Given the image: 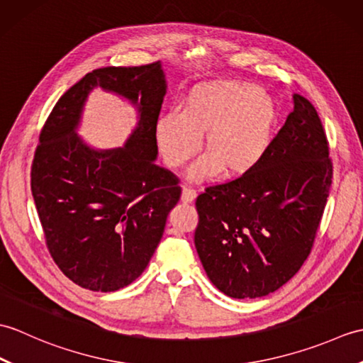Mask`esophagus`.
Here are the masks:
<instances>
[{
    "label": "esophagus",
    "instance_id": "1",
    "mask_svg": "<svg viewBox=\"0 0 363 363\" xmlns=\"http://www.w3.org/2000/svg\"><path fill=\"white\" fill-rule=\"evenodd\" d=\"M196 196V191L190 187H184L182 189V195H181V201L182 203H191Z\"/></svg>",
    "mask_w": 363,
    "mask_h": 363
}]
</instances>
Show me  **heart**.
Returning a JSON list of instances; mask_svg holds the SVG:
<instances>
[{
    "label": "heart",
    "instance_id": "heart-1",
    "mask_svg": "<svg viewBox=\"0 0 363 363\" xmlns=\"http://www.w3.org/2000/svg\"><path fill=\"white\" fill-rule=\"evenodd\" d=\"M274 99L252 82L199 84L181 101V113L168 112L154 126L162 160L179 168L201 148L206 156L189 169L191 181H209L220 172L238 177L256 168L273 140Z\"/></svg>",
    "mask_w": 363,
    "mask_h": 363
}]
</instances>
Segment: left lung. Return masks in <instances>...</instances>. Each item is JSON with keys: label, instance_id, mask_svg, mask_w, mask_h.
I'll use <instances>...</instances> for the list:
<instances>
[{"label": "left lung", "instance_id": "obj_1", "mask_svg": "<svg viewBox=\"0 0 363 363\" xmlns=\"http://www.w3.org/2000/svg\"><path fill=\"white\" fill-rule=\"evenodd\" d=\"M333 184L321 120L309 99L293 112L260 164L196 198L195 246L225 295L260 298L289 282L311 254Z\"/></svg>", "mask_w": 363, "mask_h": 363}]
</instances>
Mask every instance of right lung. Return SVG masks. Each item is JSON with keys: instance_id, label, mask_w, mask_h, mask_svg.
I'll list each match as a JSON object with an SVG mask.
<instances>
[{"instance_id": "1", "label": "right lung", "mask_w": 363, "mask_h": 363, "mask_svg": "<svg viewBox=\"0 0 363 363\" xmlns=\"http://www.w3.org/2000/svg\"><path fill=\"white\" fill-rule=\"evenodd\" d=\"M95 86L138 109V126L121 149L95 150L75 133ZM165 94L160 62L98 68L60 96L42 129L30 190L52 260L84 289L115 291L134 282L179 201L177 177L154 162Z\"/></svg>"}]
</instances>
